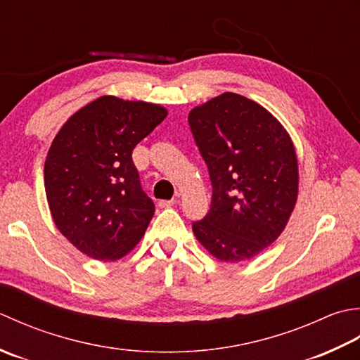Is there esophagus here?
<instances>
[{
    "mask_svg": "<svg viewBox=\"0 0 360 360\" xmlns=\"http://www.w3.org/2000/svg\"><path fill=\"white\" fill-rule=\"evenodd\" d=\"M174 203H175V200H160L158 207L160 208H169V207H172Z\"/></svg>",
    "mask_w": 360,
    "mask_h": 360,
    "instance_id": "obj_1",
    "label": "esophagus"
}]
</instances>
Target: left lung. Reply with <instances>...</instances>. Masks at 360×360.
<instances>
[{"instance_id":"left-lung-1","label":"left lung","mask_w":360,"mask_h":360,"mask_svg":"<svg viewBox=\"0 0 360 360\" xmlns=\"http://www.w3.org/2000/svg\"><path fill=\"white\" fill-rule=\"evenodd\" d=\"M212 186L211 207L193 222L197 240L226 262L252 259L283 233L298 195V163L272 113L236 93L189 112Z\"/></svg>"}]
</instances>
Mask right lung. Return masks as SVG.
<instances>
[{
    "instance_id": "1",
    "label": "right lung",
    "mask_w": 360,
    "mask_h": 360,
    "mask_svg": "<svg viewBox=\"0 0 360 360\" xmlns=\"http://www.w3.org/2000/svg\"><path fill=\"white\" fill-rule=\"evenodd\" d=\"M166 116L161 105L101 96L72 115L51 144L45 161L51 214L90 258H122L148 229L155 205L141 188L131 152Z\"/></svg>"
}]
</instances>
